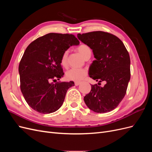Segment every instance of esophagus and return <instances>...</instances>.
Wrapping results in <instances>:
<instances>
[{"label": "esophagus", "instance_id": "1", "mask_svg": "<svg viewBox=\"0 0 152 152\" xmlns=\"http://www.w3.org/2000/svg\"><path fill=\"white\" fill-rule=\"evenodd\" d=\"M80 83H81L80 82H75V85L76 86H79V84H80Z\"/></svg>", "mask_w": 152, "mask_h": 152}]
</instances>
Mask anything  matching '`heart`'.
Listing matches in <instances>:
<instances>
[{
  "label": "heart",
  "instance_id": "heart-1",
  "mask_svg": "<svg viewBox=\"0 0 152 152\" xmlns=\"http://www.w3.org/2000/svg\"><path fill=\"white\" fill-rule=\"evenodd\" d=\"M77 50L81 56L84 58L89 54H91V50L90 48L86 44H81L77 48ZM68 56V51L66 50L62 54L61 58V63L63 66L66 65ZM87 70L85 69L80 68H72L69 70L66 73V77L68 80H71L73 81H80L87 75Z\"/></svg>",
  "mask_w": 152,
  "mask_h": 152
}]
</instances>
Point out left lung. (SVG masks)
Instances as JSON below:
<instances>
[{"label": "left lung", "mask_w": 152, "mask_h": 152, "mask_svg": "<svg viewBox=\"0 0 152 152\" xmlns=\"http://www.w3.org/2000/svg\"><path fill=\"white\" fill-rule=\"evenodd\" d=\"M82 42L93 50L95 60L89 69V75L103 87L91 85V92L84 96V102L96 113H107L117 108L125 96L131 78L130 57L117 37L102 31L78 34Z\"/></svg>", "instance_id": "1"}]
</instances>
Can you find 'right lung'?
<instances>
[{"label": "right lung", "mask_w": 152, "mask_h": 152, "mask_svg": "<svg viewBox=\"0 0 152 152\" xmlns=\"http://www.w3.org/2000/svg\"><path fill=\"white\" fill-rule=\"evenodd\" d=\"M80 42L72 34L50 33L35 40L26 48L18 68L20 88L25 99L36 112L48 114L61 107L73 81L57 82L63 77V53Z\"/></svg>", "instance_id": "obj_1"}]
</instances>
